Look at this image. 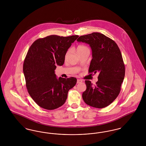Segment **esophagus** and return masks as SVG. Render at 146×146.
<instances>
[{"instance_id": "1", "label": "esophagus", "mask_w": 146, "mask_h": 146, "mask_svg": "<svg viewBox=\"0 0 146 146\" xmlns=\"http://www.w3.org/2000/svg\"><path fill=\"white\" fill-rule=\"evenodd\" d=\"M83 82V80L81 79H77V83H81Z\"/></svg>"}]
</instances>
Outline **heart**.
I'll list each match as a JSON object with an SVG mask.
<instances>
[{"label": "heart", "mask_w": 146, "mask_h": 146, "mask_svg": "<svg viewBox=\"0 0 146 146\" xmlns=\"http://www.w3.org/2000/svg\"><path fill=\"white\" fill-rule=\"evenodd\" d=\"M86 50H89L86 46L84 45H79L76 47V51L77 53H79V52H83L84 51Z\"/></svg>", "instance_id": "obj_1"}]
</instances>
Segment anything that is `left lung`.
<instances>
[{
  "mask_svg": "<svg viewBox=\"0 0 146 146\" xmlns=\"http://www.w3.org/2000/svg\"><path fill=\"white\" fill-rule=\"evenodd\" d=\"M76 41L90 45L92 58L89 72L99 73L95 85L90 80L85 81L84 101L93 107H106L118 97L124 79L125 65L120 50L115 42L100 33L82 35Z\"/></svg>",
  "mask_w": 146,
  "mask_h": 146,
  "instance_id": "obj_1",
  "label": "left lung"
}]
</instances>
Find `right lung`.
Returning a JSON list of instances; mask_svg holds the SVG:
<instances>
[{
  "label": "right lung",
  "instance_id": "obj_1",
  "mask_svg": "<svg viewBox=\"0 0 146 146\" xmlns=\"http://www.w3.org/2000/svg\"><path fill=\"white\" fill-rule=\"evenodd\" d=\"M78 35H49L36 40L25 59L23 71L31 97L39 106L48 110L64 104L68 92L76 83L74 77L57 78L56 66H62L66 52Z\"/></svg>",
  "mask_w": 146,
  "mask_h": 146
}]
</instances>
